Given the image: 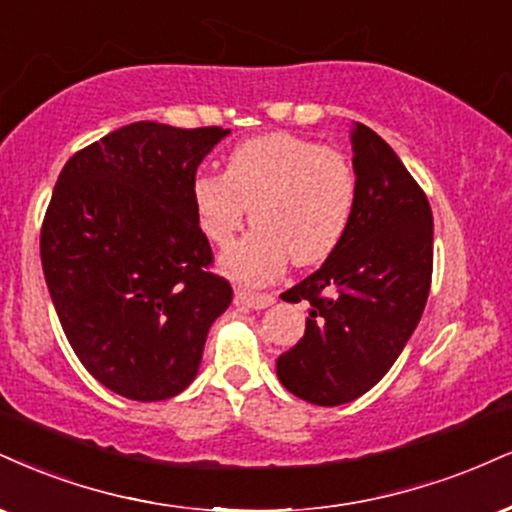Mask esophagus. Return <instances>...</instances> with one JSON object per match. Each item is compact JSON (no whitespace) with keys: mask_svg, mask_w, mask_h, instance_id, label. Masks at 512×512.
I'll list each match as a JSON object with an SVG mask.
<instances>
[{"mask_svg":"<svg viewBox=\"0 0 512 512\" xmlns=\"http://www.w3.org/2000/svg\"><path fill=\"white\" fill-rule=\"evenodd\" d=\"M236 303L243 307H250V310H264L274 303L272 293H255V291H245V288H238L236 291Z\"/></svg>","mask_w":512,"mask_h":512,"instance_id":"1","label":"esophagus"}]
</instances>
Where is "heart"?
Masks as SVG:
<instances>
[{
  "label": "heart",
  "instance_id": "b5f03b06",
  "mask_svg": "<svg viewBox=\"0 0 512 512\" xmlns=\"http://www.w3.org/2000/svg\"><path fill=\"white\" fill-rule=\"evenodd\" d=\"M195 219L205 238L226 248L245 217L248 236L221 257V267L245 283L272 281L295 267L324 262L346 236L357 178L334 147L293 133H267L233 147L224 174H200L190 186Z\"/></svg>",
  "mask_w": 512,
  "mask_h": 512
}]
</instances>
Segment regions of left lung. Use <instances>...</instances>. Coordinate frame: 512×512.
Segmentation results:
<instances>
[{"instance_id": "8db88e82", "label": "left lung", "mask_w": 512, "mask_h": 512, "mask_svg": "<svg viewBox=\"0 0 512 512\" xmlns=\"http://www.w3.org/2000/svg\"><path fill=\"white\" fill-rule=\"evenodd\" d=\"M357 197L338 248L281 293L307 300L305 336L276 360L293 396L315 405L360 398L389 372L432 288L434 219L427 195L365 123L350 131Z\"/></svg>"}]
</instances>
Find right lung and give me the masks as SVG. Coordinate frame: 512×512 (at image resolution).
<instances>
[{"instance_id":"add662e5","label":"right lung","mask_w":512,"mask_h":512,"mask_svg":"<svg viewBox=\"0 0 512 512\" xmlns=\"http://www.w3.org/2000/svg\"><path fill=\"white\" fill-rule=\"evenodd\" d=\"M226 133L131 123L78 150L54 186L40 231L49 295L83 367L123 398L186 389L231 305L190 197Z\"/></svg>"}]
</instances>
